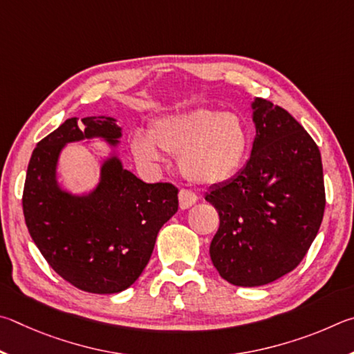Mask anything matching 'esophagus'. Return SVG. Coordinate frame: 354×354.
<instances>
[{"label": "esophagus", "instance_id": "34e87169", "mask_svg": "<svg viewBox=\"0 0 354 354\" xmlns=\"http://www.w3.org/2000/svg\"><path fill=\"white\" fill-rule=\"evenodd\" d=\"M178 201H180V208L187 209V208H189L191 205H194V203L197 202V196H196V193H193V191H191V189L182 188L180 193H178Z\"/></svg>", "mask_w": 354, "mask_h": 354}]
</instances>
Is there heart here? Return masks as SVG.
<instances>
[{"mask_svg":"<svg viewBox=\"0 0 354 354\" xmlns=\"http://www.w3.org/2000/svg\"><path fill=\"white\" fill-rule=\"evenodd\" d=\"M249 145V130L239 116L212 109L161 118L149 129V136H133V151L141 160H158V147L178 155L183 176L202 185L221 183L234 176L244 163Z\"/></svg>","mask_w":354,"mask_h":354,"instance_id":"obj_1","label":"heart"}]
</instances>
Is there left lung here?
<instances>
[{
  "label": "left lung",
  "mask_w": 354,
  "mask_h": 354,
  "mask_svg": "<svg viewBox=\"0 0 354 354\" xmlns=\"http://www.w3.org/2000/svg\"><path fill=\"white\" fill-rule=\"evenodd\" d=\"M257 138L247 165L205 201L219 214L209 257L234 286L289 274L311 247L325 212L320 151L301 124L266 99L253 102Z\"/></svg>",
  "instance_id": "obj_1"
}]
</instances>
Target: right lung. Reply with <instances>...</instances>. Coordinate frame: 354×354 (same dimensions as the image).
<instances>
[{
	"instance_id": "add662e5",
	"label": "right lung",
	"mask_w": 354,
	"mask_h": 354,
	"mask_svg": "<svg viewBox=\"0 0 354 354\" xmlns=\"http://www.w3.org/2000/svg\"><path fill=\"white\" fill-rule=\"evenodd\" d=\"M121 135L111 118H70L37 142L23 188V213L30 238L48 264L74 288L93 294L127 289L145 270L155 239L178 209V188L145 183L120 160L102 166L99 187L73 197L55 183V163L65 142Z\"/></svg>"
}]
</instances>
